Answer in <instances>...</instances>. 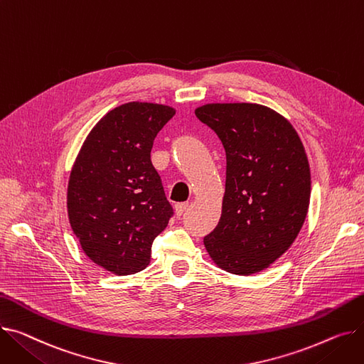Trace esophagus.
Wrapping results in <instances>:
<instances>
[{
	"label": "esophagus",
	"mask_w": 364,
	"mask_h": 364,
	"mask_svg": "<svg viewBox=\"0 0 364 364\" xmlns=\"http://www.w3.org/2000/svg\"><path fill=\"white\" fill-rule=\"evenodd\" d=\"M187 208H188V203H187V202L177 203V205H176V213H177V216H181V215L186 212Z\"/></svg>",
	"instance_id": "obj_1"
}]
</instances>
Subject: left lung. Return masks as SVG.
Here are the masks:
<instances>
[{
  "mask_svg": "<svg viewBox=\"0 0 364 364\" xmlns=\"http://www.w3.org/2000/svg\"><path fill=\"white\" fill-rule=\"evenodd\" d=\"M195 112L227 155L223 215L205 247L224 271L256 274L288 250L306 220L310 168L303 143L263 105L208 104Z\"/></svg>",
  "mask_w": 364,
  "mask_h": 364,
  "instance_id": "8db88e82",
  "label": "left lung"
}]
</instances>
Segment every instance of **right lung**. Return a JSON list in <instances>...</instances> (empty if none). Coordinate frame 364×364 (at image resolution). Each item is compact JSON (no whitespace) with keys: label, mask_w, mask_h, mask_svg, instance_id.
Masks as SVG:
<instances>
[{"label":"right lung","mask_w":364,"mask_h":364,"mask_svg":"<svg viewBox=\"0 0 364 364\" xmlns=\"http://www.w3.org/2000/svg\"><path fill=\"white\" fill-rule=\"evenodd\" d=\"M171 107L129 102L100 119L73 165L67 209L86 256L115 275L149 263L154 240L174 215L151 151Z\"/></svg>","instance_id":"right-lung-1"}]
</instances>
